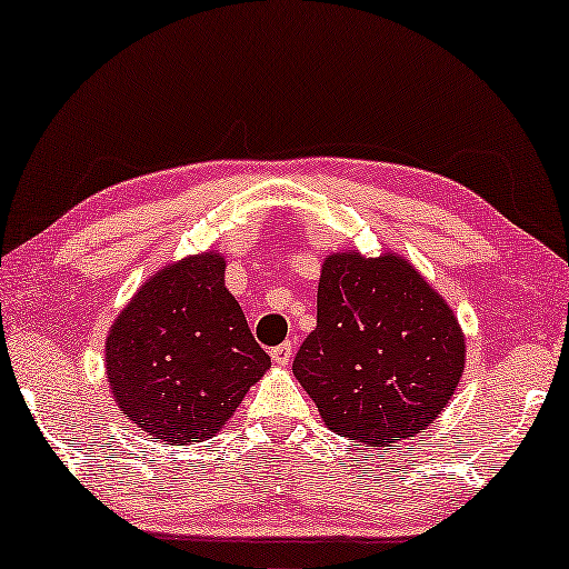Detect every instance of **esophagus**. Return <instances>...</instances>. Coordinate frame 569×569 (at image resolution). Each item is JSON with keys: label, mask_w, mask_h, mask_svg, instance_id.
Instances as JSON below:
<instances>
[{"label": "esophagus", "mask_w": 569, "mask_h": 569, "mask_svg": "<svg viewBox=\"0 0 569 569\" xmlns=\"http://www.w3.org/2000/svg\"><path fill=\"white\" fill-rule=\"evenodd\" d=\"M272 360L277 366H290L292 360V342H282V346L272 348Z\"/></svg>", "instance_id": "34e87169"}]
</instances>
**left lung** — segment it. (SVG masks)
Segmentation results:
<instances>
[{
    "mask_svg": "<svg viewBox=\"0 0 569 569\" xmlns=\"http://www.w3.org/2000/svg\"><path fill=\"white\" fill-rule=\"evenodd\" d=\"M292 372L332 431L360 446L396 443L449 403L463 372V335L403 259L342 251L325 259L318 328Z\"/></svg>",
    "mask_w": 569,
    "mask_h": 569,
    "instance_id": "left-lung-1",
    "label": "left lung"
}]
</instances>
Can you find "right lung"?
Listing matches in <instances>:
<instances>
[{"instance_id": "add662e5", "label": "right lung", "mask_w": 569, "mask_h": 569, "mask_svg": "<svg viewBox=\"0 0 569 569\" xmlns=\"http://www.w3.org/2000/svg\"><path fill=\"white\" fill-rule=\"evenodd\" d=\"M106 362L128 421L171 446L211 439L272 366L223 287L219 254L146 282L110 330Z\"/></svg>"}]
</instances>
